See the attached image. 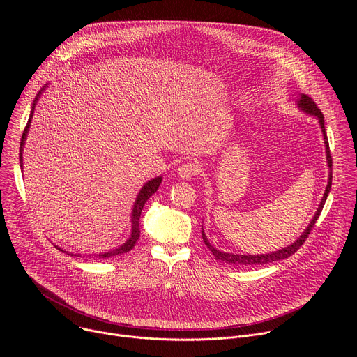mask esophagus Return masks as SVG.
I'll use <instances>...</instances> for the list:
<instances>
[{
  "instance_id": "esophagus-1",
  "label": "esophagus",
  "mask_w": 357,
  "mask_h": 357,
  "mask_svg": "<svg viewBox=\"0 0 357 357\" xmlns=\"http://www.w3.org/2000/svg\"><path fill=\"white\" fill-rule=\"evenodd\" d=\"M200 172V165L195 161H189L186 164H182L178 168V174L182 179H190L193 176H196Z\"/></svg>"
}]
</instances>
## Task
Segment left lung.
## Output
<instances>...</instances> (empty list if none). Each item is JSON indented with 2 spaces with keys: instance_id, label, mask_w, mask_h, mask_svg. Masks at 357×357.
<instances>
[{
  "instance_id": "8db88e82",
  "label": "left lung",
  "mask_w": 357,
  "mask_h": 357,
  "mask_svg": "<svg viewBox=\"0 0 357 357\" xmlns=\"http://www.w3.org/2000/svg\"><path fill=\"white\" fill-rule=\"evenodd\" d=\"M298 106L303 110L307 112L312 116H317L319 119V124H321V128H322V132H324V139H325V145H326V160H328V165L331 168V172H329V181H328V186H326V190L324 193V197L321 200V205L314 216V219L311 220L310 226L305 229V231L302 233V236L295 241L292 243L291 245L288 247H284L278 251H274V252H270V254H260V256H243V254H230V252H223V251H219L216 250L213 245H211L209 240L206 238L205 233H203V229H202V237H203V241H205V244L208 245V248L212 251L213 256L220 260V261H225L227 264H236V266H263V264H270L273 261H278V260H284V259H288L289 256H292V254L305 243V240L308 238V236L311 234V230L312 227L315 226L318 218L321 216V212L324 209V205L326 202V197H328V193L331 190V185H332V157H331V149H329V142H328V137H326V132H325V121H324V114L322 112L319 110V107L317 106L315 101L307 96V94H301L299 100H298Z\"/></svg>"
}]
</instances>
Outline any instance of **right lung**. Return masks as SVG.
Returning <instances> with one entry per match:
<instances>
[{
	"instance_id": "obj_1",
	"label": "right lung",
	"mask_w": 357,
	"mask_h": 357,
	"mask_svg": "<svg viewBox=\"0 0 357 357\" xmlns=\"http://www.w3.org/2000/svg\"><path fill=\"white\" fill-rule=\"evenodd\" d=\"M39 93H40V91H39ZM38 96H39V94H38ZM36 100H38V97H35V100H33V106H32V112H31L29 120H28L26 127L24 128V132H22L21 146H20V162H22V146H24V144H25V138H26V134H28V128H29V126H31V120H32V114H33V109H35V105H36ZM161 181H162V178H160V176L155 178V179H152V181H148V182L142 186V189L139 190V193H138V196H137V200H135V203H134V208H132V215H131V218H132V231H131L130 238H128L123 245H120V247L116 248V250L97 254V256H96L97 259H110V257L119 256V254L127 252V251H130V250L134 247V244L137 243V240H138V237H139V216H141L142 208H144V205H145V202L149 199V196H152V193L157 192V189H158ZM66 252H68V251H66ZM70 256H73V254H70Z\"/></svg>"
}]
</instances>
